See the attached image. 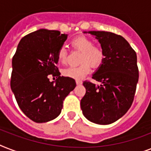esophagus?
Masks as SVG:
<instances>
[{
	"instance_id": "obj_1",
	"label": "esophagus",
	"mask_w": 151,
	"mask_h": 151,
	"mask_svg": "<svg viewBox=\"0 0 151 151\" xmlns=\"http://www.w3.org/2000/svg\"><path fill=\"white\" fill-rule=\"evenodd\" d=\"M76 83H77V85H81L82 84V81L81 80H76Z\"/></svg>"
}]
</instances>
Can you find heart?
<instances>
[{"instance_id":"heart-1","label":"heart","mask_w":151,"mask_h":151,"mask_svg":"<svg viewBox=\"0 0 151 151\" xmlns=\"http://www.w3.org/2000/svg\"><path fill=\"white\" fill-rule=\"evenodd\" d=\"M73 47L82 52L79 66H71L63 70L65 77L73 79H81L85 78L91 70V66L98 67L103 63L105 58L103 49L98 46H94V41L86 36H78L71 41ZM57 59L60 63H66L67 60V50L65 47H61L57 53Z\"/></svg>"}]
</instances>
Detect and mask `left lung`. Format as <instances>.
Listing matches in <instances>:
<instances>
[{
  "instance_id": "left-lung-1",
  "label": "left lung",
  "mask_w": 151,
  "mask_h": 151,
  "mask_svg": "<svg viewBox=\"0 0 151 151\" xmlns=\"http://www.w3.org/2000/svg\"><path fill=\"white\" fill-rule=\"evenodd\" d=\"M96 37L105 58L92 78L100 85L85 81V96L81 108L88 121L110 124L124 116L131 107L139 80L137 56L123 37L111 32L88 31Z\"/></svg>"
}]
</instances>
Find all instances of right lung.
Listing matches in <instances>:
<instances>
[{"label": "right lung", "instance_id": "right-lung-1", "mask_svg": "<svg viewBox=\"0 0 151 151\" xmlns=\"http://www.w3.org/2000/svg\"><path fill=\"white\" fill-rule=\"evenodd\" d=\"M66 39L58 30L38 29L21 39L12 58L11 88L21 110L37 123L56 118L76 87L75 80L60 76L56 66L57 53ZM49 75L57 79L50 82Z\"/></svg>", "mask_w": 151, "mask_h": 151}]
</instances>
